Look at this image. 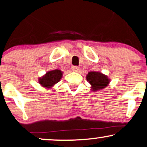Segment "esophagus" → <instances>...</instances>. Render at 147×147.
<instances>
[{
	"label": "esophagus",
	"mask_w": 147,
	"mask_h": 147,
	"mask_svg": "<svg viewBox=\"0 0 147 147\" xmlns=\"http://www.w3.org/2000/svg\"><path fill=\"white\" fill-rule=\"evenodd\" d=\"M71 69H72V71H73L76 72V71H78V70H79V67H78V66H72L71 67Z\"/></svg>",
	"instance_id": "34e87169"
}]
</instances>
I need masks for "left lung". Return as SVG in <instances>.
<instances>
[{"instance_id":"1","label":"left lung","mask_w":147,"mask_h":147,"mask_svg":"<svg viewBox=\"0 0 147 147\" xmlns=\"http://www.w3.org/2000/svg\"><path fill=\"white\" fill-rule=\"evenodd\" d=\"M87 80L92 85V90L96 91L108 85L109 79L106 76L96 71H90L86 76Z\"/></svg>"}]
</instances>
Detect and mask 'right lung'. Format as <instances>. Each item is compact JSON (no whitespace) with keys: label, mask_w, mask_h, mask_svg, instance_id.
I'll return each instance as SVG.
<instances>
[{"label":"right lung","mask_w":147,"mask_h":147,"mask_svg":"<svg viewBox=\"0 0 147 147\" xmlns=\"http://www.w3.org/2000/svg\"><path fill=\"white\" fill-rule=\"evenodd\" d=\"M62 77V72L59 69L53 70L48 73L42 78L39 79V83L46 88H50L60 81Z\"/></svg>","instance_id":"add662e5"}]
</instances>
